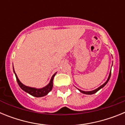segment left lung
Instances as JSON below:
<instances>
[{"label":"left lung","instance_id":"left-lung-1","mask_svg":"<svg viewBox=\"0 0 125 125\" xmlns=\"http://www.w3.org/2000/svg\"><path fill=\"white\" fill-rule=\"evenodd\" d=\"M111 71H110V74H109V76H108V79L106 80V81L103 84H102L101 86H100L99 88H98L97 89H94V90H93V91H83V90H81V89H78V90H79V91H80L81 93H82L83 94H94L96 93L97 92V91H98L100 89H101V88H103L104 86H105L106 84L107 83H108V82L109 81V80H110V77H111Z\"/></svg>","mask_w":125,"mask_h":125}]
</instances>
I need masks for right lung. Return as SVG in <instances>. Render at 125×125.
<instances>
[{
    "mask_svg": "<svg viewBox=\"0 0 125 125\" xmlns=\"http://www.w3.org/2000/svg\"><path fill=\"white\" fill-rule=\"evenodd\" d=\"M13 70H14V73L15 75V77H16V79H17V83H18L19 86H20V88L22 89L23 91H24L25 92L33 96L34 97H42L44 96L47 95V94L49 93L51 91L53 87V79H54V78L55 75H56V73L55 74H53V76H52L51 79L50 80V82L49 83V84L47 85H46V86L43 87L42 88H32V87L27 86L23 84L20 80L19 79L18 77H17V74H15V71H14V67H13Z\"/></svg>",
    "mask_w": 125,
    "mask_h": 125,
    "instance_id": "obj_1",
    "label": "right lung"
}]
</instances>
